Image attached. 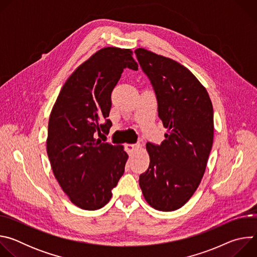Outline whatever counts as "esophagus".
<instances>
[{
	"mask_svg": "<svg viewBox=\"0 0 257 257\" xmlns=\"http://www.w3.org/2000/svg\"><path fill=\"white\" fill-rule=\"evenodd\" d=\"M140 148H141V144H139V143H136V144H126V150H127V153H128L129 155L134 154V153L137 152Z\"/></svg>",
	"mask_w": 257,
	"mask_h": 257,
	"instance_id": "34e87169",
	"label": "esophagus"
}]
</instances>
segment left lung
<instances>
[{"label":"left lung","instance_id":"left-lung-1","mask_svg":"<svg viewBox=\"0 0 257 257\" xmlns=\"http://www.w3.org/2000/svg\"><path fill=\"white\" fill-rule=\"evenodd\" d=\"M135 54L153 83L159 117L168 130L160 146L146 143L150 167L139 185L152 207L173 211L192 197L204 175L213 141L212 103L185 66L142 48Z\"/></svg>","mask_w":257,"mask_h":257}]
</instances>
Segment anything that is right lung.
Here are the masks:
<instances>
[{"instance_id": "add662e5", "label": "right lung", "mask_w": 257, "mask_h": 257, "mask_svg": "<svg viewBox=\"0 0 257 257\" xmlns=\"http://www.w3.org/2000/svg\"><path fill=\"white\" fill-rule=\"evenodd\" d=\"M130 49L102 48L64 83L49 119L47 152L55 178L70 201L96 210L112 197L125 171L123 145L101 142L107 134L111 94L127 67L138 70Z\"/></svg>"}]
</instances>
